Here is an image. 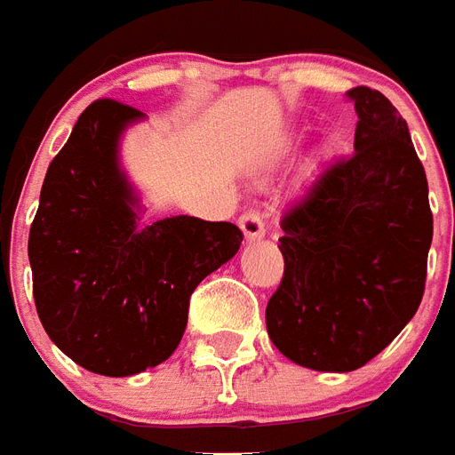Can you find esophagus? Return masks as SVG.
Instances as JSON below:
<instances>
[{
    "label": "esophagus",
    "instance_id": "esophagus-1",
    "mask_svg": "<svg viewBox=\"0 0 455 455\" xmlns=\"http://www.w3.org/2000/svg\"><path fill=\"white\" fill-rule=\"evenodd\" d=\"M240 228L244 232V237L247 240H261L266 235V225H264V218L259 211H247V213L240 215Z\"/></svg>",
    "mask_w": 455,
    "mask_h": 455
}]
</instances>
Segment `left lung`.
I'll return each instance as SVG.
<instances>
[{
  "label": "left lung",
  "instance_id": "8db88e82",
  "mask_svg": "<svg viewBox=\"0 0 455 455\" xmlns=\"http://www.w3.org/2000/svg\"><path fill=\"white\" fill-rule=\"evenodd\" d=\"M355 153L321 167L280 218L285 271L266 307L273 345L319 371L377 357L418 312L432 244L425 167L408 122L357 85Z\"/></svg>",
  "mask_w": 455,
  "mask_h": 455
}]
</instances>
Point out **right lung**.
Returning <instances> with one entry per match:
<instances>
[{
	"label": "right lung",
	"mask_w": 455,
	"mask_h": 455,
	"mask_svg": "<svg viewBox=\"0 0 455 455\" xmlns=\"http://www.w3.org/2000/svg\"><path fill=\"white\" fill-rule=\"evenodd\" d=\"M139 117L143 112L112 98L81 112L47 167L28 237L47 336L102 377H132L175 353L191 292L242 244L237 225L189 215L136 225L117 141Z\"/></svg>",
	"instance_id": "add662e5"
}]
</instances>
